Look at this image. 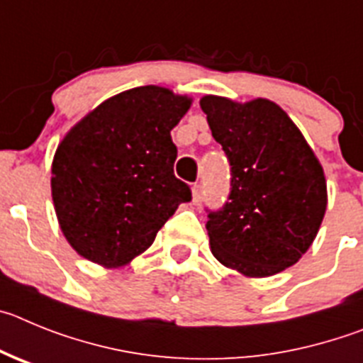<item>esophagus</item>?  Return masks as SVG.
<instances>
[{
    "label": "esophagus",
    "instance_id": "1",
    "mask_svg": "<svg viewBox=\"0 0 363 363\" xmlns=\"http://www.w3.org/2000/svg\"><path fill=\"white\" fill-rule=\"evenodd\" d=\"M191 201H194L195 206H199L202 202V188L199 184H195L191 188Z\"/></svg>",
    "mask_w": 363,
    "mask_h": 363
}]
</instances>
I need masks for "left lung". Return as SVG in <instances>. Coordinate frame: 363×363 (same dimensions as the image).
Here are the masks:
<instances>
[{
  "mask_svg": "<svg viewBox=\"0 0 363 363\" xmlns=\"http://www.w3.org/2000/svg\"><path fill=\"white\" fill-rule=\"evenodd\" d=\"M201 108L231 166L228 202L206 222L211 253L244 277L277 275L318 233L328 208L324 168L273 101L204 96Z\"/></svg>",
  "mask_w": 363,
  "mask_h": 363,
  "instance_id": "left-lung-1",
  "label": "left lung"
}]
</instances>
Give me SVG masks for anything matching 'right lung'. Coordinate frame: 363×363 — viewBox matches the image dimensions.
Wrapping results in <instances>:
<instances>
[{
	"mask_svg": "<svg viewBox=\"0 0 363 363\" xmlns=\"http://www.w3.org/2000/svg\"><path fill=\"white\" fill-rule=\"evenodd\" d=\"M191 97L137 86L103 101L63 137L52 161V201L65 238L83 259L119 267L145 253L181 202L169 132Z\"/></svg>",
	"mask_w": 363,
	"mask_h": 363,
	"instance_id": "add662e5",
	"label": "right lung"
}]
</instances>
